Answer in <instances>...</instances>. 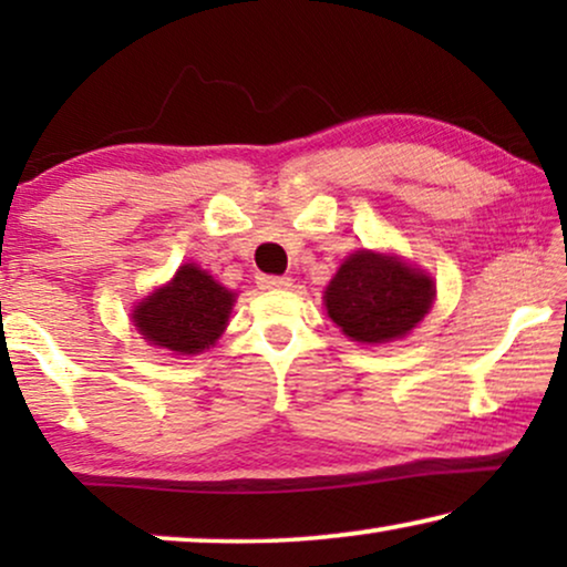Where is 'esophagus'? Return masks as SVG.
<instances>
[{"label":"esophagus","mask_w":567,"mask_h":567,"mask_svg":"<svg viewBox=\"0 0 567 567\" xmlns=\"http://www.w3.org/2000/svg\"><path fill=\"white\" fill-rule=\"evenodd\" d=\"M258 286H260V289H289V286H291V278H286V276H268V274H260V276H258Z\"/></svg>","instance_id":"34e87169"}]
</instances>
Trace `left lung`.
Returning <instances> with one entry per match:
<instances>
[{
    "label": "left lung",
    "instance_id": "8db88e82",
    "mask_svg": "<svg viewBox=\"0 0 567 567\" xmlns=\"http://www.w3.org/2000/svg\"><path fill=\"white\" fill-rule=\"evenodd\" d=\"M433 281L398 258L355 252L324 291L330 320L359 343H390L408 336L431 309Z\"/></svg>",
    "mask_w": 567,
    "mask_h": 567
}]
</instances>
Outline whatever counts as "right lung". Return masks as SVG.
<instances>
[{
    "instance_id": "1",
    "label": "right lung",
    "mask_w": 567,
    "mask_h": 567,
    "mask_svg": "<svg viewBox=\"0 0 567 567\" xmlns=\"http://www.w3.org/2000/svg\"><path fill=\"white\" fill-rule=\"evenodd\" d=\"M235 293L188 262L165 289L134 309V322L150 343L175 353H200L227 328Z\"/></svg>"
}]
</instances>
